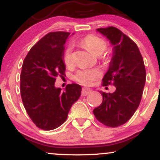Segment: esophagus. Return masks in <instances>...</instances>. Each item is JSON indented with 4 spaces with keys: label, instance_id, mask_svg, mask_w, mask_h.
<instances>
[{
    "label": "esophagus",
    "instance_id": "34e87169",
    "mask_svg": "<svg viewBox=\"0 0 160 160\" xmlns=\"http://www.w3.org/2000/svg\"><path fill=\"white\" fill-rule=\"evenodd\" d=\"M91 89H89V88H82L81 92L82 96H86V95H87L89 92H91Z\"/></svg>",
    "mask_w": 160,
    "mask_h": 160
}]
</instances>
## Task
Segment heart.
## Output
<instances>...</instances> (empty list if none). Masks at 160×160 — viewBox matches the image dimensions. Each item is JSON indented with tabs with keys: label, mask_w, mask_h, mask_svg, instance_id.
<instances>
[{
	"label": "heart",
	"mask_w": 160,
	"mask_h": 160,
	"mask_svg": "<svg viewBox=\"0 0 160 160\" xmlns=\"http://www.w3.org/2000/svg\"><path fill=\"white\" fill-rule=\"evenodd\" d=\"M80 44L94 56L102 54L107 48V43L105 40L92 34L84 37L80 40ZM72 51V47L69 46L64 52L63 62L68 67L71 66L74 63ZM101 75L102 73L98 69H83L77 71L74 78L76 81L83 85H90L94 80L100 78Z\"/></svg>",
	"instance_id": "heart-1"
}]
</instances>
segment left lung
<instances>
[{
	"instance_id": "1",
	"label": "left lung",
	"mask_w": 160,
	"mask_h": 160,
	"mask_svg": "<svg viewBox=\"0 0 160 160\" xmlns=\"http://www.w3.org/2000/svg\"><path fill=\"white\" fill-rule=\"evenodd\" d=\"M112 45L113 57L102 85L113 84V93L101 92L103 101L93 110L95 118L108 127H117L132 117L140 104L146 81L143 57L136 43L117 28L97 29Z\"/></svg>"
}]
</instances>
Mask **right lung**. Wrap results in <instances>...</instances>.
Listing matches in <instances>:
<instances>
[{"label":"right lung","instance_id":"add662e5","mask_svg":"<svg viewBox=\"0 0 160 160\" xmlns=\"http://www.w3.org/2000/svg\"><path fill=\"white\" fill-rule=\"evenodd\" d=\"M69 32H49L30 49L20 76L23 105L32 122L41 129L52 130L65 122L72 104L81 94V86L68 84L62 92L55 87L57 77L65 76L63 62Z\"/></svg>","mask_w":160,"mask_h":160}]
</instances>
